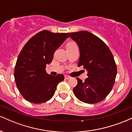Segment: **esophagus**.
<instances>
[{
	"label": "esophagus",
	"instance_id": "34e87169",
	"mask_svg": "<svg viewBox=\"0 0 132 132\" xmlns=\"http://www.w3.org/2000/svg\"><path fill=\"white\" fill-rule=\"evenodd\" d=\"M71 77L70 76H69V75H65V79H67V80H69V79H70Z\"/></svg>",
	"mask_w": 132,
	"mask_h": 132
}]
</instances>
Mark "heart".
Returning <instances> with one entry per match:
<instances>
[{
  "label": "heart",
  "mask_w": 132,
  "mask_h": 132,
  "mask_svg": "<svg viewBox=\"0 0 132 132\" xmlns=\"http://www.w3.org/2000/svg\"><path fill=\"white\" fill-rule=\"evenodd\" d=\"M74 45H76V44L74 42H70L67 44V47H69V46H74Z\"/></svg>",
  "instance_id": "obj_1"
}]
</instances>
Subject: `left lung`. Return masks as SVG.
Segmentation results:
<instances>
[{"label": "left lung", "mask_w": 132, "mask_h": 132, "mask_svg": "<svg viewBox=\"0 0 132 132\" xmlns=\"http://www.w3.org/2000/svg\"><path fill=\"white\" fill-rule=\"evenodd\" d=\"M77 44L80 50L78 66H84L87 77L83 82L77 78L73 89L78 100L94 104L104 100L115 84L117 65L110 50L104 42L87 31L67 33Z\"/></svg>", "instance_id": "8db88e82"}]
</instances>
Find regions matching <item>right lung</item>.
I'll return each instance as SVG.
<instances>
[{
	"mask_svg": "<svg viewBox=\"0 0 132 132\" xmlns=\"http://www.w3.org/2000/svg\"><path fill=\"white\" fill-rule=\"evenodd\" d=\"M69 37L67 33H52L42 30L26 43L19 55L14 77L19 91L27 101L42 103L54 96L59 83L64 80L62 74L52 76L45 71L52 61L54 54Z\"/></svg>",
	"mask_w": 132,
	"mask_h": 132,
	"instance_id": "1",
	"label": "right lung"
}]
</instances>
